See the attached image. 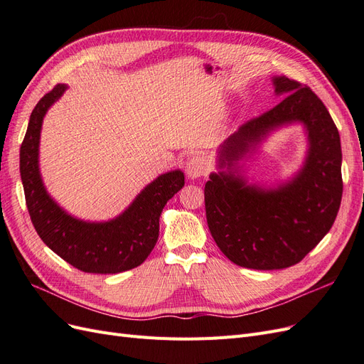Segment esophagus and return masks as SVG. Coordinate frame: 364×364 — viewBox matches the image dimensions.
<instances>
[{"mask_svg": "<svg viewBox=\"0 0 364 364\" xmlns=\"http://www.w3.org/2000/svg\"><path fill=\"white\" fill-rule=\"evenodd\" d=\"M208 173V162L202 156H193L186 162V174L188 178L196 179Z\"/></svg>", "mask_w": 364, "mask_h": 364, "instance_id": "1", "label": "esophagus"}]
</instances>
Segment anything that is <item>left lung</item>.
Masks as SVG:
<instances>
[{"label": "left lung", "instance_id": "1", "mask_svg": "<svg viewBox=\"0 0 364 364\" xmlns=\"http://www.w3.org/2000/svg\"><path fill=\"white\" fill-rule=\"evenodd\" d=\"M284 100L250 118L220 149V165L205 185L206 222L218 249L240 267L279 270L294 266L331 229L337 217L341 181L340 135L328 109L310 87L274 77ZM301 120L309 130L311 151L304 168L278 191L245 186L232 171L237 160L274 127Z\"/></svg>", "mask_w": 364, "mask_h": 364}]
</instances>
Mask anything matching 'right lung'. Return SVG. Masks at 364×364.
Instances as JSON below:
<instances>
[{"mask_svg": "<svg viewBox=\"0 0 364 364\" xmlns=\"http://www.w3.org/2000/svg\"><path fill=\"white\" fill-rule=\"evenodd\" d=\"M65 87L56 85L38 102L21 144L19 171L31 223L43 243L85 273L109 274L135 269L155 247L162 209L185 185V176L179 170L159 176L111 222L86 223L63 213L43 188L38 150L43 115Z\"/></svg>", "mask_w": 364, "mask_h": 364, "instance_id": "add662e5", "label": "right lung"}]
</instances>
